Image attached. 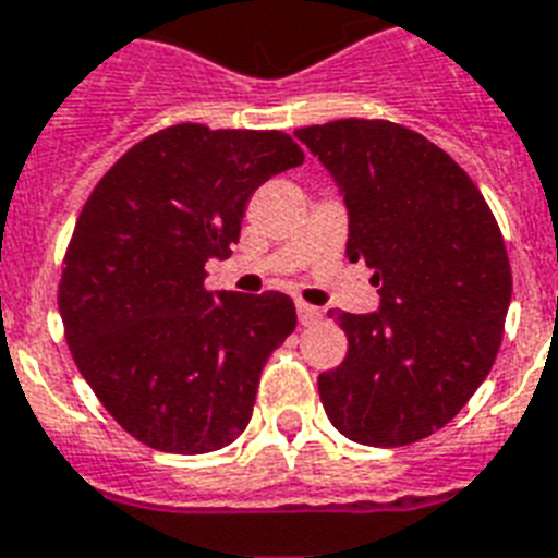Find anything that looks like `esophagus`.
Here are the masks:
<instances>
[{
    "label": "esophagus",
    "instance_id": "34e87169",
    "mask_svg": "<svg viewBox=\"0 0 558 558\" xmlns=\"http://www.w3.org/2000/svg\"><path fill=\"white\" fill-rule=\"evenodd\" d=\"M296 313H299V322H302V325H316V322L322 319L319 307L307 305V302H296Z\"/></svg>",
    "mask_w": 558,
    "mask_h": 558
}]
</instances>
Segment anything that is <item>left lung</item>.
<instances>
[{
  "label": "left lung",
  "mask_w": 558,
  "mask_h": 558,
  "mask_svg": "<svg viewBox=\"0 0 558 558\" xmlns=\"http://www.w3.org/2000/svg\"><path fill=\"white\" fill-rule=\"evenodd\" d=\"M296 140L348 207V259H365L379 311H330L348 356L319 376L339 434L402 448L445 427L499 353L513 276L473 179L422 133L385 119H336Z\"/></svg>",
  "instance_id": "8db88e82"
}]
</instances>
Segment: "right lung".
I'll return each instance as SVG.
<instances>
[{"label": "right lung", "mask_w": 558, "mask_h": 558, "mask_svg": "<svg viewBox=\"0 0 558 558\" xmlns=\"http://www.w3.org/2000/svg\"><path fill=\"white\" fill-rule=\"evenodd\" d=\"M305 162L282 131L170 124L133 145L87 196L59 282L73 362L142 445L210 453L251 422L262 367L296 328L290 296L205 288L247 199Z\"/></svg>", "instance_id": "right-lung-1"}]
</instances>
